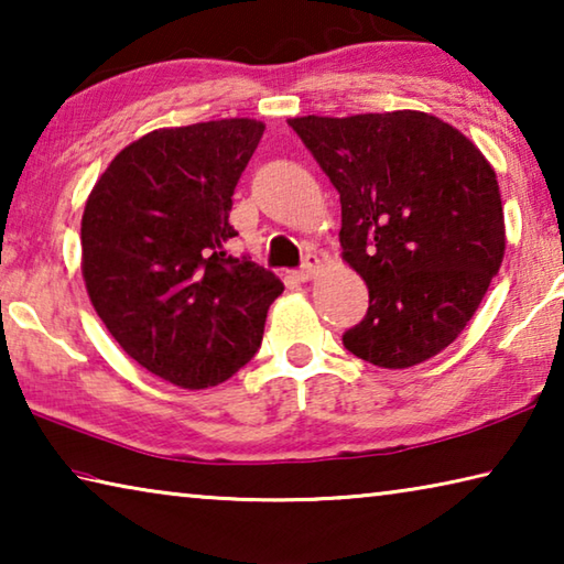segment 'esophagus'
<instances>
[{"instance_id": "esophagus-1", "label": "esophagus", "mask_w": 564, "mask_h": 564, "mask_svg": "<svg viewBox=\"0 0 564 564\" xmlns=\"http://www.w3.org/2000/svg\"><path fill=\"white\" fill-rule=\"evenodd\" d=\"M318 271H321V259L316 253H311V256H305V263H303V269L301 271H295V279L299 281H313L318 275Z\"/></svg>"}]
</instances>
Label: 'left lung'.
I'll list each match as a JSON object with an SVG mask.
<instances>
[{
	"instance_id": "obj_1",
	"label": "left lung",
	"mask_w": 564,
	"mask_h": 564,
	"mask_svg": "<svg viewBox=\"0 0 564 564\" xmlns=\"http://www.w3.org/2000/svg\"><path fill=\"white\" fill-rule=\"evenodd\" d=\"M340 194L343 261L368 285L343 346L410 368L460 336L505 256L498 176L465 133L425 111L295 117Z\"/></svg>"
}]
</instances>
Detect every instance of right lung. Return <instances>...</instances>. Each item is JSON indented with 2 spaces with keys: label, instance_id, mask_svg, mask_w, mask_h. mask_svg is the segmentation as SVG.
Masks as SVG:
<instances>
[{
  "label": "right lung",
  "instance_id": "right-lung-1",
  "mask_svg": "<svg viewBox=\"0 0 564 564\" xmlns=\"http://www.w3.org/2000/svg\"><path fill=\"white\" fill-rule=\"evenodd\" d=\"M256 119L156 129L121 149L82 216V275L129 358L178 388L224 383L256 356L283 283L226 256Z\"/></svg>",
  "mask_w": 564,
  "mask_h": 564
}]
</instances>
